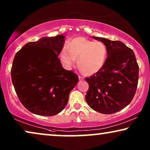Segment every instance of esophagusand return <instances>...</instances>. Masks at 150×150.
I'll return each mask as SVG.
<instances>
[{
    "mask_svg": "<svg viewBox=\"0 0 150 150\" xmlns=\"http://www.w3.org/2000/svg\"><path fill=\"white\" fill-rule=\"evenodd\" d=\"M79 80H83V77H81V76H80V75H79Z\"/></svg>",
    "mask_w": 150,
    "mask_h": 150,
    "instance_id": "34e87169",
    "label": "esophagus"
}]
</instances>
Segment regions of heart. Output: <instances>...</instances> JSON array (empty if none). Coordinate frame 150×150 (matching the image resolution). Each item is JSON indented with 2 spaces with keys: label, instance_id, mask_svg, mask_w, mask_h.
Returning <instances> with one entry per match:
<instances>
[{
  "label": "heart",
  "instance_id": "b5f03b06",
  "mask_svg": "<svg viewBox=\"0 0 150 150\" xmlns=\"http://www.w3.org/2000/svg\"><path fill=\"white\" fill-rule=\"evenodd\" d=\"M107 55V47L103 42L77 37L62 48L59 58L67 69L71 68L77 59V66L81 73L91 75L102 69Z\"/></svg>",
  "mask_w": 150,
  "mask_h": 150
}]
</instances>
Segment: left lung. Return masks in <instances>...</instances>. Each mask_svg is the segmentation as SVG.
<instances>
[{
	"mask_svg": "<svg viewBox=\"0 0 150 150\" xmlns=\"http://www.w3.org/2000/svg\"><path fill=\"white\" fill-rule=\"evenodd\" d=\"M106 46L108 57L100 71L85 79L89 88L86 101L94 110L113 114L132 100L139 80V65L134 51L120 41L93 36Z\"/></svg>",
	"mask_w": 150,
	"mask_h": 150,
	"instance_id": "obj_1",
	"label": "left lung"
}]
</instances>
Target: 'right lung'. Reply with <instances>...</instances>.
<instances>
[{
  "instance_id": "obj_1",
  "label": "right lung",
  "mask_w": 150,
  "mask_h": 150,
  "mask_svg": "<svg viewBox=\"0 0 150 150\" xmlns=\"http://www.w3.org/2000/svg\"><path fill=\"white\" fill-rule=\"evenodd\" d=\"M64 38L58 35L28 42L13 59L11 75L15 91L22 104L35 115L60 112L79 81L73 71L64 69L58 57Z\"/></svg>"
}]
</instances>
